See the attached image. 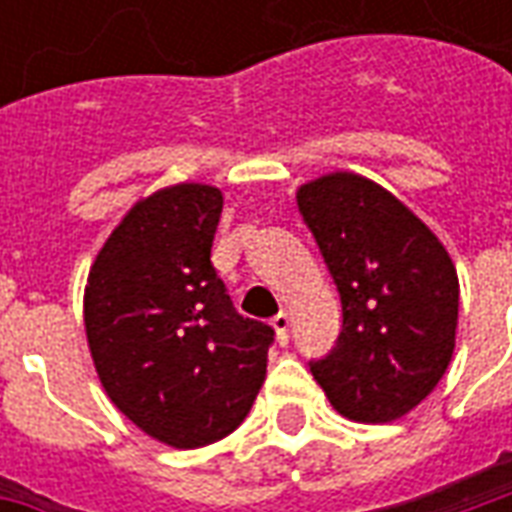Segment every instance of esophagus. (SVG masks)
<instances>
[{
	"label": "esophagus",
	"mask_w": 512,
	"mask_h": 512,
	"mask_svg": "<svg viewBox=\"0 0 512 512\" xmlns=\"http://www.w3.org/2000/svg\"><path fill=\"white\" fill-rule=\"evenodd\" d=\"M271 326H274V332H277V340L279 343H288L290 337V315L285 310L277 312L274 315V321H271Z\"/></svg>",
	"instance_id": "34e87169"
}]
</instances>
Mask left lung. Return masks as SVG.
Listing matches in <instances>:
<instances>
[{"mask_svg": "<svg viewBox=\"0 0 512 512\" xmlns=\"http://www.w3.org/2000/svg\"><path fill=\"white\" fill-rule=\"evenodd\" d=\"M340 301L343 332L310 362L343 417L392 422L433 392L455 351L458 274L430 227L384 186L332 172L296 191Z\"/></svg>", "mask_w": 512, "mask_h": 512, "instance_id": "8db88e82", "label": "left lung"}]
</instances>
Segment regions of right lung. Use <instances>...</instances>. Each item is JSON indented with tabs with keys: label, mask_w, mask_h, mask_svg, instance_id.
I'll list each match as a JSON object with an SVG mask.
<instances>
[{
	"label": "right lung",
	"mask_w": 512,
	"mask_h": 512,
	"mask_svg": "<svg viewBox=\"0 0 512 512\" xmlns=\"http://www.w3.org/2000/svg\"><path fill=\"white\" fill-rule=\"evenodd\" d=\"M224 197L178 183L139 200L84 288V332L109 400L178 450L233 433L266 381L274 329L244 318L216 277Z\"/></svg>",
	"instance_id": "obj_1"
}]
</instances>
